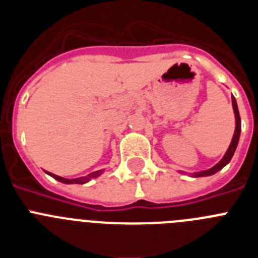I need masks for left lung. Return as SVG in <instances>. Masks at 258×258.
I'll return each instance as SVG.
<instances>
[{
	"label": "left lung",
	"mask_w": 258,
	"mask_h": 258,
	"mask_svg": "<svg viewBox=\"0 0 258 258\" xmlns=\"http://www.w3.org/2000/svg\"><path fill=\"white\" fill-rule=\"evenodd\" d=\"M231 101H232V108H234V113H235V132H234V137H232V141L230 143L229 149H227L226 154L225 156L222 157V160L220 161L218 164L211 168L208 170H203V172H197V173H192V177H207V175H212L214 173H217L218 170H221L225 165L230 163L231 160L232 155L235 152L236 150V146H238L239 142V137H240V131H241V122H240V116H239V109H238V104H236L235 98L231 97Z\"/></svg>",
	"instance_id": "obj_1"
}]
</instances>
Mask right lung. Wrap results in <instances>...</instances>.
<instances>
[{"instance_id": "right-lung-1", "label": "right lung", "mask_w": 258, "mask_h": 258, "mask_svg": "<svg viewBox=\"0 0 258 258\" xmlns=\"http://www.w3.org/2000/svg\"><path fill=\"white\" fill-rule=\"evenodd\" d=\"M103 173V170H97V172H93L90 173L89 175H85V177H80V178H72V179H68V178H63V177H59V175L52 174V173L47 172V174H50L52 178H55L56 181L59 182H63V183H79V184H84L86 182H89L92 178H95L98 175H101Z\"/></svg>"}]
</instances>
